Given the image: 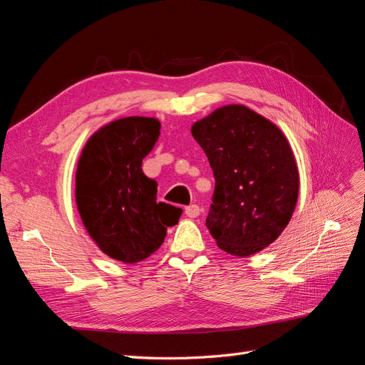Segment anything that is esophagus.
Segmentation results:
<instances>
[{"mask_svg": "<svg viewBox=\"0 0 365 365\" xmlns=\"http://www.w3.org/2000/svg\"><path fill=\"white\" fill-rule=\"evenodd\" d=\"M201 213V208L197 207L196 204H192L189 207H185V216L187 217H197Z\"/></svg>", "mask_w": 365, "mask_h": 365, "instance_id": "esophagus-1", "label": "esophagus"}]
</instances>
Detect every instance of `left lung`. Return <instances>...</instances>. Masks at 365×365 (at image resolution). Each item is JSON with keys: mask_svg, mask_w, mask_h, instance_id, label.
Instances as JSON below:
<instances>
[{"mask_svg": "<svg viewBox=\"0 0 365 365\" xmlns=\"http://www.w3.org/2000/svg\"><path fill=\"white\" fill-rule=\"evenodd\" d=\"M192 135L215 173L205 225L217 247L247 257L271 245L289 224L300 189L282 129L244 105H227L195 121Z\"/></svg>", "mask_w": 365, "mask_h": 365, "instance_id": "obj_1", "label": "left lung"}]
</instances>
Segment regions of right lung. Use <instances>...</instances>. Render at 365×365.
<instances>
[{
    "instance_id": "right-lung-1",
    "label": "right lung",
    "mask_w": 365,
    "mask_h": 365,
    "mask_svg": "<svg viewBox=\"0 0 365 365\" xmlns=\"http://www.w3.org/2000/svg\"><path fill=\"white\" fill-rule=\"evenodd\" d=\"M160 120L125 117L88 138L77 161L76 204L102 252L123 263L152 256L182 210L157 202V182L141 163L160 137Z\"/></svg>"
}]
</instances>
